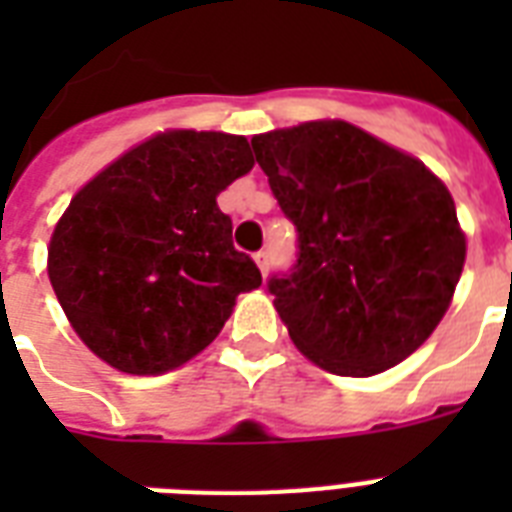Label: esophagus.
I'll return each mask as SVG.
<instances>
[{
  "instance_id": "1",
  "label": "esophagus",
  "mask_w": 512,
  "mask_h": 512,
  "mask_svg": "<svg viewBox=\"0 0 512 512\" xmlns=\"http://www.w3.org/2000/svg\"><path fill=\"white\" fill-rule=\"evenodd\" d=\"M255 263H257V268H260V273H268V252H265V249H260V252H255Z\"/></svg>"
}]
</instances>
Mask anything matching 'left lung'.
Here are the masks:
<instances>
[{"label": "left lung", "instance_id": "obj_1", "mask_svg": "<svg viewBox=\"0 0 512 512\" xmlns=\"http://www.w3.org/2000/svg\"><path fill=\"white\" fill-rule=\"evenodd\" d=\"M297 263L268 292L297 350L372 377L433 335L465 265L452 193L414 156L340 119L252 138Z\"/></svg>", "mask_w": 512, "mask_h": 512}]
</instances>
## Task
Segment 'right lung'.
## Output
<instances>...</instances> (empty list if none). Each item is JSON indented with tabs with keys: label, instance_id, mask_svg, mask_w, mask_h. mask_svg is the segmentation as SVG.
I'll use <instances>...</instances> for the list:
<instances>
[{
	"label": "right lung",
	"instance_id": "right-lung-1",
	"mask_svg": "<svg viewBox=\"0 0 512 512\" xmlns=\"http://www.w3.org/2000/svg\"><path fill=\"white\" fill-rule=\"evenodd\" d=\"M252 167L241 135L170 130L71 199L47 273L95 356L127 374L170 372L220 335L241 292L263 284L217 207V193Z\"/></svg>",
	"mask_w": 512,
	"mask_h": 512
}]
</instances>
